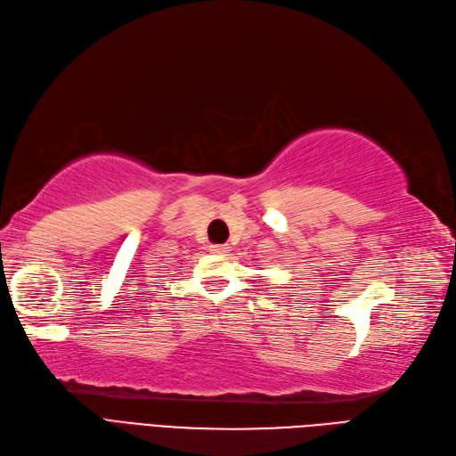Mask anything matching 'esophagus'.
<instances>
[{
    "instance_id": "1",
    "label": "esophagus",
    "mask_w": 456,
    "mask_h": 456,
    "mask_svg": "<svg viewBox=\"0 0 456 456\" xmlns=\"http://www.w3.org/2000/svg\"><path fill=\"white\" fill-rule=\"evenodd\" d=\"M209 250L216 255H224L228 250V245H209Z\"/></svg>"
}]
</instances>
